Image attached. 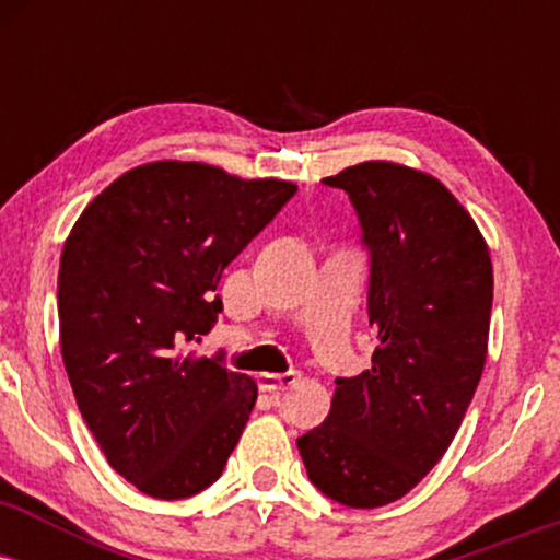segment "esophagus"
<instances>
[{"mask_svg": "<svg viewBox=\"0 0 560 560\" xmlns=\"http://www.w3.org/2000/svg\"><path fill=\"white\" fill-rule=\"evenodd\" d=\"M294 378H298V376H294L292 371H289V374H260L258 376V387L262 392H284L287 387H292Z\"/></svg>", "mask_w": 560, "mask_h": 560, "instance_id": "obj_1", "label": "esophagus"}]
</instances>
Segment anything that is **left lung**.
Returning a JSON list of instances; mask_svg holds the SVG:
<instances>
[{"mask_svg": "<svg viewBox=\"0 0 560 560\" xmlns=\"http://www.w3.org/2000/svg\"><path fill=\"white\" fill-rule=\"evenodd\" d=\"M345 189L369 249L371 369L337 378L331 410L298 440L307 479L350 508L400 500L436 466L485 371L492 260L477 223L436 178L352 165Z\"/></svg>", "mask_w": 560, "mask_h": 560, "instance_id": "obj_1", "label": "left lung"}]
</instances>
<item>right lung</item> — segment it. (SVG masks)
Wrapping results in <instances>:
<instances>
[{"label": "right lung", "mask_w": 560, "mask_h": 560, "mask_svg": "<svg viewBox=\"0 0 560 560\" xmlns=\"http://www.w3.org/2000/svg\"><path fill=\"white\" fill-rule=\"evenodd\" d=\"M279 178L205 163H147L83 210L57 276L70 387L107 464L160 500L223 474L258 384L186 352L223 311V268L294 197Z\"/></svg>", "instance_id": "right-lung-1"}]
</instances>
